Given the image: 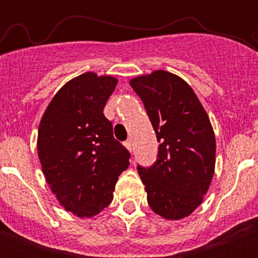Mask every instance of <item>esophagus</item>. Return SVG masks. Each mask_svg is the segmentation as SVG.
I'll use <instances>...</instances> for the list:
<instances>
[{"label": "esophagus", "mask_w": 258, "mask_h": 258, "mask_svg": "<svg viewBox=\"0 0 258 258\" xmlns=\"http://www.w3.org/2000/svg\"><path fill=\"white\" fill-rule=\"evenodd\" d=\"M123 145H124V147L127 148V150L132 151V142H131V140H128V141H126Z\"/></svg>", "instance_id": "34e87169"}]
</instances>
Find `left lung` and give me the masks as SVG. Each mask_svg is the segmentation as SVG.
I'll return each mask as SVG.
<instances>
[{"label":"left lung","instance_id":"8db88e82","mask_svg":"<svg viewBox=\"0 0 258 258\" xmlns=\"http://www.w3.org/2000/svg\"><path fill=\"white\" fill-rule=\"evenodd\" d=\"M130 85L141 97L155 134L158 157L139 166L151 210L177 221L204 202L215 173L216 139L210 117L191 86L175 74L156 70Z\"/></svg>","mask_w":258,"mask_h":258}]
</instances>
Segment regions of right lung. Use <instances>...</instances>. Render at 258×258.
Returning <instances> with one entry per match:
<instances>
[{
  "label": "right lung",
  "instance_id": "right-lung-1",
  "mask_svg": "<svg viewBox=\"0 0 258 258\" xmlns=\"http://www.w3.org/2000/svg\"><path fill=\"white\" fill-rule=\"evenodd\" d=\"M118 80L85 72L64 83L48 103L37 135V153L52 194L77 217H92L113 199L130 153L113 139L103 114Z\"/></svg>",
  "mask_w": 258,
  "mask_h": 258
}]
</instances>
